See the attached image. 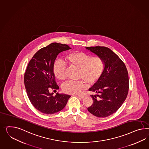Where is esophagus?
Instances as JSON below:
<instances>
[{
	"instance_id": "1",
	"label": "esophagus",
	"mask_w": 149,
	"mask_h": 149,
	"mask_svg": "<svg viewBox=\"0 0 149 149\" xmlns=\"http://www.w3.org/2000/svg\"><path fill=\"white\" fill-rule=\"evenodd\" d=\"M78 97L79 98H81V99H83V98H84V97H85V96H84V95H77Z\"/></svg>"
}]
</instances>
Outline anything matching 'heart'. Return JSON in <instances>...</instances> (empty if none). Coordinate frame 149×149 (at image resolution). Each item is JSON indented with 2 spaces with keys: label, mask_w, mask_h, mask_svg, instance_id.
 Segmentation results:
<instances>
[{
  "label": "heart",
  "mask_w": 149,
  "mask_h": 149,
  "mask_svg": "<svg viewBox=\"0 0 149 149\" xmlns=\"http://www.w3.org/2000/svg\"><path fill=\"white\" fill-rule=\"evenodd\" d=\"M65 59L70 66L78 68L77 78L81 79L64 83L62 89L66 94H79L86 88V84L93 85L100 78L104 69V63L101 57L92 56L83 52L70 53L65 56ZM66 69V64L60 60L55 61L53 64V73L60 81L65 78Z\"/></svg>",
  "instance_id": "1"
}]
</instances>
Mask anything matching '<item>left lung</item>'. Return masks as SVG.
<instances>
[{"label": "left lung", "instance_id": "left-lung-1", "mask_svg": "<svg viewBox=\"0 0 149 149\" xmlns=\"http://www.w3.org/2000/svg\"><path fill=\"white\" fill-rule=\"evenodd\" d=\"M103 60L104 69L98 81L90 88L93 104L88 108L91 114L105 118L119 109L127 96L129 89L128 71L123 61L109 48L101 46L86 47Z\"/></svg>", "mask_w": 149, "mask_h": 149}]
</instances>
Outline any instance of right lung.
<instances>
[{
    "mask_svg": "<svg viewBox=\"0 0 149 149\" xmlns=\"http://www.w3.org/2000/svg\"><path fill=\"white\" fill-rule=\"evenodd\" d=\"M71 48L67 45L52 43L37 52L30 60L24 73V85L33 106L40 112L51 114L61 111L71 97L66 94L53 93L49 90L58 89L53 66L60 52Z\"/></svg>",
    "mask_w": 149,
    "mask_h": 149,
    "instance_id": "right-lung-1",
    "label": "right lung"
}]
</instances>
